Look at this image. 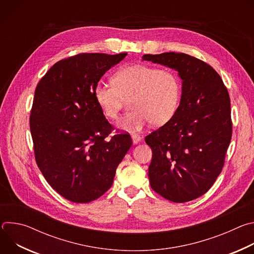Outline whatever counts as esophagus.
<instances>
[{
	"mask_svg": "<svg viewBox=\"0 0 254 254\" xmlns=\"http://www.w3.org/2000/svg\"><path fill=\"white\" fill-rule=\"evenodd\" d=\"M131 138H132L133 144H137L141 140V137L139 135H137V134H134V133L131 134Z\"/></svg>",
	"mask_w": 254,
	"mask_h": 254,
	"instance_id": "34e87169",
	"label": "esophagus"
}]
</instances>
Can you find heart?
Returning <instances> with one entry per match:
<instances>
[{"mask_svg": "<svg viewBox=\"0 0 254 254\" xmlns=\"http://www.w3.org/2000/svg\"><path fill=\"white\" fill-rule=\"evenodd\" d=\"M114 84L98 82L93 97L102 114L118 118L125 99L132 111L119 122V127L137 131L150 123L163 126L176 115L182 93V83L176 72L155 66L132 64L120 69Z\"/></svg>", "mask_w": 254, "mask_h": 254, "instance_id": "b5f03b06", "label": "heart"}]
</instances>
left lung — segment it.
Segmentation results:
<instances>
[{"mask_svg": "<svg viewBox=\"0 0 254 254\" xmlns=\"http://www.w3.org/2000/svg\"><path fill=\"white\" fill-rule=\"evenodd\" d=\"M178 72L182 95L174 118L146 136L153 152L149 179L165 199L184 203L205 194L222 171L231 140L230 98L207 63L184 53L144 54Z\"/></svg>", "mask_w": 254, "mask_h": 254, "instance_id": "8db88e82", "label": "left lung"}]
</instances>
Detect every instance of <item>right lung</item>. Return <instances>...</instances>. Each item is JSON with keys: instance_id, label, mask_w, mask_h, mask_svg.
<instances>
[{"instance_id": "1", "label": "right lung", "mask_w": 254, "mask_h": 254, "mask_svg": "<svg viewBox=\"0 0 254 254\" xmlns=\"http://www.w3.org/2000/svg\"><path fill=\"white\" fill-rule=\"evenodd\" d=\"M127 53H82L55 63L35 90L30 129L35 159L49 185L65 199L88 203L113 185L131 137L113 129L93 97L107 70Z\"/></svg>"}]
</instances>
